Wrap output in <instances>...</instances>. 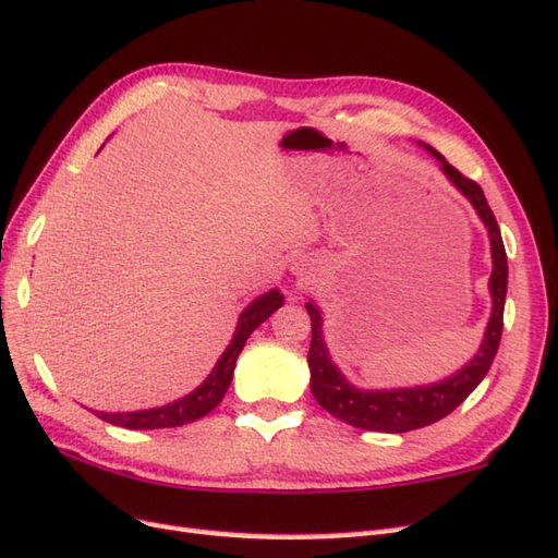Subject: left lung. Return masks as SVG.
Here are the masks:
<instances>
[{
	"instance_id": "8db88e82",
	"label": "left lung",
	"mask_w": 558,
	"mask_h": 558,
	"mask_svg": "<svg viewBox=\"0 0 558 558\" xmlns=\"http://www.w3.org/2000/svg\"><path fill=\"white\" fill-rule=\"evenodd\" d=\"M424 148L440 162L446 174L457 191H460L471 205H474L481 221L488 228L490 250H493V276H490V294H493V313L490 323L485 327V337L478 353L471 359L460 373L452 377L426 384L415 389H389V391H363L355 389L339 373L327 353L323 339V316L318 306L308 302L306 311L311 316V349H308V367H311V393L316 396L320 408L330 412L332 417L351 424L365 432H387L403 434L412 428H422L442 420L460 405L464 398L474 391L495 361V353L502 339V316H505V296H507V252L495 214L485 199L481 185L466 179L462 171H457L446 157L436 153L432 146Z\"/></svg>"
}]
</instances>
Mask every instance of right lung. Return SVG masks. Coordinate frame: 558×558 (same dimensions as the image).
I'll return each instance as SVG.
<instances>
[{
  "mask_svg": "<svg viewBox=\"0 0 558 558\" xmlns=\"http://www.w3.org/2000/svg\"><path fill=\"white\" fill-rule=\"evenodd\" d=\"M282 302L284 296L278 290H270L262 296H256L254 302L240 313L231 344H228V349L221 353V359L217 365H214L209 377L199 384L193 393L183 396L179 401L162 408H150V410H138V412H96V415L104 422L122 426V428H167V426H183L205 417L207 412H211L221 403L223 393L228 391V387H231L235 361L242 347H245L247 337L270 316V313L278 311Z\"/></svg>",
  "mask_w": 558,
  "mask_h": 558,
  "instance_id": "1",
  "label": "right lung"
}]
</instances>
